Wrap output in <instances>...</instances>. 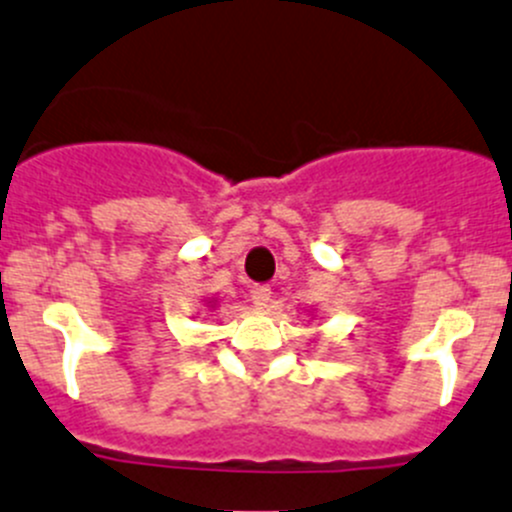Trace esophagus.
Returning <instances> with one entry per match:
<instances>
[{"label":"esophagus","instance_id":"34e87169","mask_svg":"<svg viewBox=\"0 0 512 512\" xmlns=\"http://www.w3.org/2000/svg\"><path fill=\"white\" fill-rule=\"evenodd\" d=\"M250 297H252V302H255L257 307H267V305H270V300H272V290L267 285H255L250 290Z\"/></svg>","mask_w":512,"mask_h":512}]
</instances>
